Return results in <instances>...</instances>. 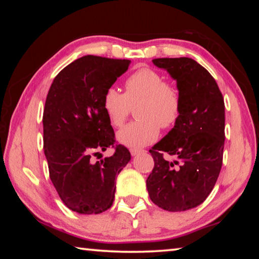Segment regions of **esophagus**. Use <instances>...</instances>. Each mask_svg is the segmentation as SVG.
<instances>
[{"label": "esophagus", "mask_w": 259, "mask_h": 259, "mask_svg": "<svg viewBox=\"0 0 259 259\" xmlns=\"http://www.w3.org/2000/svg\"><path fill=\"white\" fill-rule=\"evenodd\" d=\"M142 152H144V150H140V148H131V150H130V153H131V155H133V156L137 155Z\"/></svg>", "instance_id": "34e87169"}]
</instances>
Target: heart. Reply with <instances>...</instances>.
<instances>
[{"label": "heart", "instance_id": "obj_1", "mask_svg": "<svg viewBox=\"0 0 259 259\" xmlns=\"http://www.w3.org/2000/svg\"><path fill=\"white\" fill-rule=\"evenodd\" d=\"M182 106L178 88L151 67H142L129 75L124 82V94L109 87L103 96V109L115 128L123 125L133 108L137 107L135 114L138 120L117 134L121 144L135 148L154 142L160 128H174L181 117Z\"/></svg>", "mask_w": 259, "mask_h": 259}]
</instances>
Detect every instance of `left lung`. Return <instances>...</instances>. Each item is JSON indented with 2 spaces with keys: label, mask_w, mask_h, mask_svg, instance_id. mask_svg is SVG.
Returning <instances> with one entry per match:
<instances>
[{
  "label": "left lung",
  "mask_w": 259,
  "mask_h": 259,
  "mask_svg": "<svg viewBox=\"0 0 259 259\" xmlns=\"http://www.w3.org/2000/svg\"><path fill=\"white\" fill-rule=\"evenodd\" d=\"M177 81L179 121L150 150L154 168L146 181L150 198L168 211H185L208 198L221 172L225 142L224 98L214 78L192 58H156ZM166 152L174 157L165 159Z\"/></svg>",
  "instance_id": "obj_1"
}]
</instances>
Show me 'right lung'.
<instances>
[{"label":"right lung","instance_id":"obj_1","mask_svg":"<svg viewBox=\"0 0 259 259\" xmlns=\"http://www.w3.org/2000/svg\"><path fill=\"white\" fill-rule=\"evenodd\" d=\"M130 60L88 55L58 73L43 111V147L50 179L60 199L77 213L97 214L112 207L116 177L130 161L103 109L105 90L126 72ZM112 146L109 158L92 157Z\"/></svg>","mask_w":259,"mask_h":259}]
</instances>
